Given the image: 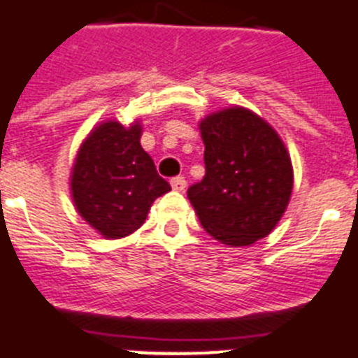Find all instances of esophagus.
I'll use <instances>...</instances> for the list:
<instances>
[{"instance_id":"1","label":"esophagus","mask_w":358,"mask_h":358,"mask_svg":"<svg viewBox=\"0 0 358 358\" xmlns=\"http://www.w3.org/2000/svg\"><path fill=\"white\" fill-rule=\"evenodd\" d=\"M171 185H173L174 191L182 193V191H185V187H187V182H185L184 176H176V178L171 180Z\"/></svg>"}]
</instances>
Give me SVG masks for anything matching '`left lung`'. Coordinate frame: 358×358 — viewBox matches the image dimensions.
Returning <instances> with one entry per match:
<instances>
[{
    "mask_svg": "<svg viewBox=\"0 0 358 358\" xmlns=\"http://www.w3.org/2000/svg\"><path fill=\"white\" fill-rule=\"evenodd\" d=\"M206 174L187 189L202 229L219 243L249 247L277 227L294 191L289 152L271 124L241 106L199 122Z\"/></svg>",
    "mask_w": 358,
    "mask_h": 358,
    "instance_id": "8db88e82",
    "label": "left lung"
}]
</instances>
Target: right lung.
Listing matches in <instances>:
<instances>
[{
	"mask_svg": "<svg viewBox=\"0 0 358 358\" xmlns=\"http://www.w3.org/2000/svg\"><path fill=\"white\" fill-rule=\"evenodd\" d=\"M143 124L103 120L89 131L70 171L76 212L106 239L134 234L157 196L171 191L141 146Z\"/></svg>",
	"mask_w": 358,
	"mask_h": 358,
	"instance_id": "obj_1",
	"label": "right lung"
}]
</instances>
